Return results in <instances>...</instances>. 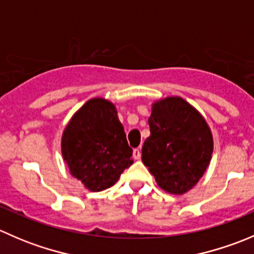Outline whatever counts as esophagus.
<instances>
[{
  "instance_id": "34e87169",
  "label": "esophagus",
  "mask_w": 254,
  "mask_h": 254,
  "mask_svg": "<svg viewBox=\"0 0 254 254\" xmlns=\"http://www.w3.org/2000/svg\"><path fill=\"white\" fill-rule=\"evenodd\" d=\"M134 158L135 160H140L141 158V150L140 148H135L134 150Z\"/></svg>"
}]
</instances>
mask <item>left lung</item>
<instances>
[{"label": "left lung", "mask_w": 254, "mask_h": 254, "mask_svg": "<svg viewBox=\"0 0 254 254\" xmlns=\"http://www.w3.org/2000/svg\"><path fill=\"white\" fill-rule=\"evenodd\" d=\"M148 125L151 134L141 151L143 165L161 189L186 194L211 161L214 139L205 118L182 97L170 96L153 102Z\"/></svg>", "instance_id": "left-lung-1"}]
</instances>
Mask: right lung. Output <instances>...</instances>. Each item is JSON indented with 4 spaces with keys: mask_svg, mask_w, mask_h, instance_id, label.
I'll return each instance as SVG.
<instances>
[{
    "mask_svg": "<svg viewBox=\"0 0 254 254\" xmlns=\"http://www.w3.org/2000/svg\"><path fill=\"white\" fill-rule=\"evenodd\" d=\"M61 155L70 175L89 191L114 186L134 162L115 104L96 97L75 112L63 131Z\"/></svg>",
    "mask_w": 254,
    "mask_h": 254,
    "instance_id": "add662e5",
    "label": "right lung"
}]
</instances>
